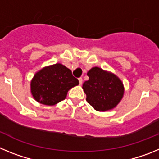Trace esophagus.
Returning a JSON list of instances; mask_svg holds the SVG:
<instances>
[{"instance_id": "esophagus-1", "label": "esophagus", "mask_w": 159, "mask_h": 159, "mask_svg": "<svg viewBox=\"0 0 159 159\" xmlns=\"http://www.w3.org/2000/svg\"><path fill=\"white\" fill-rule=\"evenodd\" d=\"M79 83H80V85H82V84H83V79L81 78H79Z\"/></svg>"}]
</instances>
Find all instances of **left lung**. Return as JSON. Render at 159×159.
Wrapping results in <instances>:
<instances>
[{
    "label": "left lung",
    "mask_w": 159,
    "mask_h": 159,
    "mask_svg": "<svg viewBox=\"0 0 159 159\" xmlns=\"http://www.w3.org/2000/svg\"><path fill=\"white\" fill-rule=\"evenodd\" d=\"M87 75L89 80L84 83L83 89L88 103L98 111H106L116 107L124 93L120 79L98 67H92Z\"/></svg>",
    "instance_id": "obj_1"
}]
</instances>
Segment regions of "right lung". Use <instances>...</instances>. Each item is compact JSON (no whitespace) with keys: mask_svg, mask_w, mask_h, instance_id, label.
Wrapping results in <instances>:
<instances>
[{"mask_svg":"<svg viewBox=\"0 0 159 159\" xmlns=\"http://www.w3.org/2000/svg\"><path fill=\"white\" fill-rule=\"evenodd\" d=\"M79 80L71 71L61 64L43 67L35 74L31 81V92L42 104L52 106L65 99L67 92L77 86Z\"/></svg>","mask_w":159,"mask_h":159,"instance_id":"add662e5","label":"right lung"}]
</instances>
